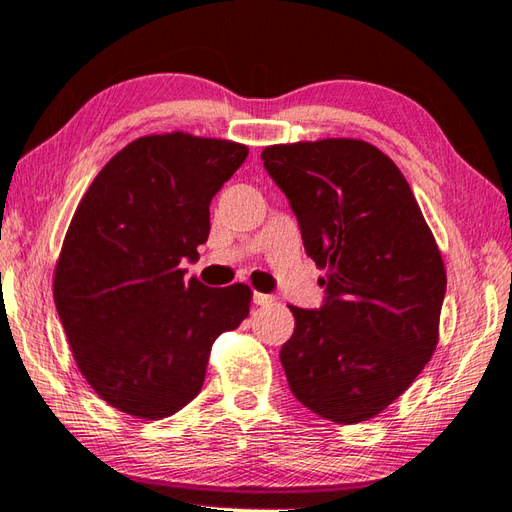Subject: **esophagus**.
Masks as SVG:
<instances>
[{"mask_svg": "<svg viewBox=\"0 0 512 512\" xmlns=\"http://www.w3.org/2000/svg\"><path fill=\"white\" fill-rule=\"evenodd\" d=\"M253 302H255L257 306H270V304L276 302V298H274V296H268V294H259V291H257V294L253 296Z\"/></svg>", "mask_w": 512, "mask_h": 512, "instance_id": "esophagus-1", "label": "esophagus"}]
</instances>
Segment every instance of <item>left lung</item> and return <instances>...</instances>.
I'll use <instances>...</instances> for the list:
<instances>
[{"instance_id":"obj_1","label":"left lung","mask_w":512,"mask_h":512,"mask_svg":"<svg viewBox=\"0 0 512 512\" xmlns=\"http://www.w3.org/2000/svg\"><path fill=\"white\" fill-rule=\"evenodd\" d=\"M261 158L298 216L306 255L328 270L319 311L289 306V388L326 420H371L412 386L440 341V248L410 184L375 145L276 143Z\"/></svg>"}]
</instances>
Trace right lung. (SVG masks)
Returning a JSON list of instances; mask_svg holds the SVG:
<instances>
[{"label":"right lung","instance_id":"1","mask_svg":"<svg viewBox=\"0 0 512 512\" xmlns=\"http://www.w3.org/2000/svg\"><path fill=\"white\" fill-rule=\"evenodd\" d=\"M246 156L229 139L145 135L79 201L53 300L81 375L115 410L145 420L180 412L203 386L214 341L248 317L251 287L210 289L180 268L199 257L210 201Z\"/></svg>","mask_w":512,"mask_h":512}]
</instances>
